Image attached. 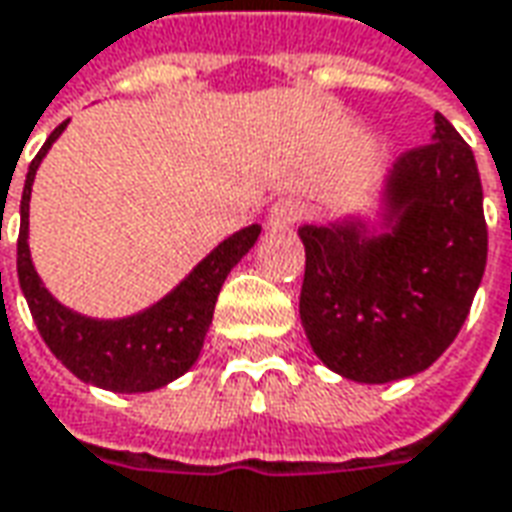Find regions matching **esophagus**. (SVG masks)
Instances as JSON below:
<instances>
[{"label":"esophagus","mask_w":512,"mask_h":512,"mask_svg":"<svg viewBox=\"0 0 512 512\" xmlns=\"http://www.w3.org/2000/svg\"><path fill=\"white\" fill-rule=\"evenodd\" d=\"M303 212H306L303 201H297V198H278V201L270 206L267 223H270V228H289L295 226L297 220L303 217Z\"/></svg>","instance_id":"esophagus-1"}]
</instances>
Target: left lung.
Wrapping results in <instances>:
<instances>
[{
    "label": "left lung",
    "instance_id": "8db88e82",
    "mask_svg": "<svg viewBox=\"0 0 512 512\" xmlns=\"http://www.w3.org/2000/svg\"><path fill=\"white\" fill-rule=\"evenodd\" d=\"M391 234L303 226L300 320L320 361L358 383L416 375L455 342L485 273L488 226L469 143L436 112L389 181Z\"/></svg>",
    "mask_w": 512,
    "mask_h": 512
}]
</instances>
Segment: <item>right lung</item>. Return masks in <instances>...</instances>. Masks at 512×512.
<instances>
[{
	"instance_id": "add662e5",
	"label": "right lung",
	"mask_w": 512,
	"mask_h": 512,
	"mask_svg": "<svg viewBox=\"0 0 512 512\" xmlns=\"http://www.w3.org/2000/svg\"><path fill=\"white\" fill-rule=\"evenodd\" d=\"M65 126L68 121L49 134V140L43 143L27 170L18 228V284L27 297V306L43 342L49 344V350L76 378L110 391H154L184 375L195 364L215 314L220 286L231 273V267L253 248L262 228L248 226L220 242L168 297H162L157 306L146 308L143 314L126 320H88L82 314L68 311L41 284L27 245L35 170Z\"/></svg>"
}]
</instances>
